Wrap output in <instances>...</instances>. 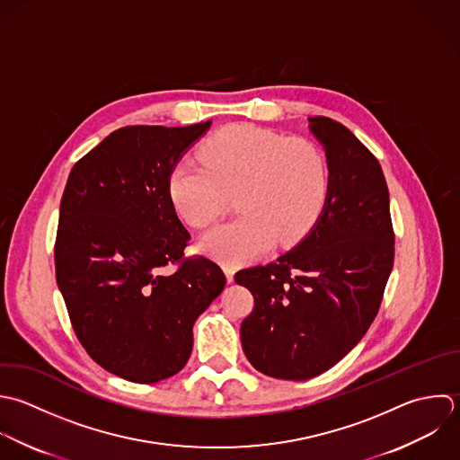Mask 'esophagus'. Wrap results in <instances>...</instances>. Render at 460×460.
Returning <instances> with one entry per match:
<instances>
[{
    "label": "esophagus",
    "instance_id": "esophagus-1",
    "mask_svg": "<svg viewBox=\"0 0 460 460\" xmlns=\"http://www.w3.org/2000/svg\"><path fill=\"white\" fill-rule=\"evenodd\" d=\"M222 269H224V272H226L227 281H229V283H233V279H234V265H231V263H224V265H222Z\"/></svg>",
    "mask_w": 460,
    "mask_h": 460
}]
</instances>
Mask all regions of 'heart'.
<instances>
[{"label": "heart", "instance_id": "b5f03b06", "mask_svg": "<svg viewBox=\"0 0 460 460\" xmlns=\"http://www.w3.org/2000/svg\"><path fill=\"white\" fill-rule=\"evenodd\" d=\"M197 157L179 159L166 181L175 213L204 229L224 211V191L238 190L240 218L209 231L200 247L233 263L265 252L274 242H299L319 218L330 188L328 161L306 137H285L251 123H234L206 137Z\"/></svg>", "mask_w": 460, "mask_h": 460}]
</instances>
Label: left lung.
<instances>
[{
	"instance_id": "left-lung-1",
	"label": "left lung",
	"mask_w": 460,
	"mask_h": 460,
	"mask_svg": "<svg viewBox=\"0 0 460 460\" xmlns=\"http://www.w3.org/2000/svg\"><path fill=\"white\" fill-rule=\"evenodd\" d=\"M330 188L312 231L276 261L238 270L254 308L240 328L247 360L279 380L341 362L373 324L394 265L389 188L378 159L342 123L314 116Z\"/></svg>"
}]
</instances>
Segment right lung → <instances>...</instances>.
I'll list each match as a JSON object with an SVG mask.
<instances>
[{"mask_svg": "<svg viewBox=\"0 0 460 460\" xmlns=\"http://www.w3.org/2000/svg\"><path fill=\"white\" fill-rule=\"evenodd\" d=\"M209 123L121 127L75 163L62 193L55 276L71 326L98 366L134 384L186 366L193 324L226 285L215 261L184 256L190 233L166 191Z\"/></svg>", "mask_w": 460, "mask_h": 460, "instance_id": "add662e5", "label": "right lung"}]
</instances>
